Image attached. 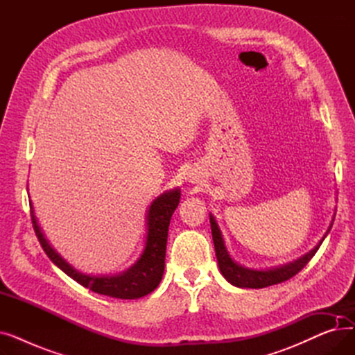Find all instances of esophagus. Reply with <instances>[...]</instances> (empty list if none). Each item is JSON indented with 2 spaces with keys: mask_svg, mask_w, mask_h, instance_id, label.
I'll list each match as a JSON object with an SVG mask.
<instances>
[{
  "mask_svg": "<svg viewBox=\"0 0 355 355\" xmlns=\"http://www.w3.org/2000/svg\"><path fill=\"white\" fill-rule=\"evenodd\" d=\"M187 178H189L190 182H197V177H196V174H193V173H190Z\"/></svg>",
  "mask_w": 355,
  "mask_h": 355,
  "instance_id": "obj_1",
  "label": "esophagus"
}]
</instances>
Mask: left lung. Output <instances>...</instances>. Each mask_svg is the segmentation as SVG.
I'll list each match as a JSON object with an SVG mask.
<instances>
[{
    "instance_id": "8db88e82",
    "label": "left lung",
    "mask_w": 355,
    "mask_h": 355,
    "mask_svg": "<svg viewBox=\"0 0 355 355\" xmlns=\"http://www.w3.org/2000/svg\"><path fill=\"white\" fill-rule=\"evenodd\" d=\"M334 217L331 220V225H329L328 230L325 232L324 237L320 240V243L316 245L312 250H309L308 253L301 256L300 259L293 260V262H291V263L270 268V269H252V268L241 266L230 256V253L226 248V243H225V239H223L221 230H220L217 221H216V217L210 213L211 234H213L218 269H220L221 275L225 276V279L229 284H232L233 286H237V288H243V289H248V288L260 289V288H268V286H272V285H276V284L285 282V281H288V279H291L292 276H295L297 272L302 270L306 266L309 260L312 259V256L316 253V250L320 249L324 239L327 237V234L329 233V230L332 227Z\"/></svg>"
}]
</instances>
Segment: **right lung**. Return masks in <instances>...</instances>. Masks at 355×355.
Instances as JSON below:
<instances>
[{
    "label": "right lung",
    "mask_w": 355,
    "mask_h": 355,
    "mask_svg": "<svg viewBox=\"0 0 355 355\" xmlns=\"http://www.w3.org/2000/svg\"><path fill=\"white\" fill-rule=\"evenodd\" d=\"M180 197L181 190L174 189L158 196L149 204L145 216L146 236L142 253L132 266L115 275H87L74 269L69 262H66L46 239L30 200L31 220L35 234L39 237L46 254L73 281L99 295L118 297V300H138V297L151 293L161 282L165 268L168 227H170L173 213L178 207Z\"/></svg>",
    "instance_id": "add662e5"
}]
</instances>
